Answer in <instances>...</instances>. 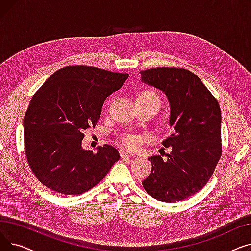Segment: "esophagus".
<instances>
[{"label":"esophagus","mask_w":251,"mask_h":251,"mask_svg":"<svg viewBox=\"0 0 251 251\" xmlns=\"http://www.w3.org/2000/svg\"><path fill=\"white\" fill-rule=\"evenodd\" d=\"M120 155L122 159H124V157H128V156H133V152L132 151H129L128 150H125V149H121L120 150Z\"/></svg>","instance_id":"1"}]
</instances>
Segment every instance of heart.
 Segmentation results:
<instances>
[{
  "label": "heart",
  "mask_w": 251,
  "mask_h": 251,
  "mask_svg": "<svg viewBox=\"0 0 251 251\" xmlns=\"http://www.w3.org/2000/svg\"><path fill=\"white\" fill-rule=\"evenodd\" d=\"M142 96H146V97H149L151 99H153V100H156L160 101V99H159V96H157L154 91L152 90H148L146 92H143V94H141ZM123 142L126 144L127 147H130V148H135L137 144H138V138L134 135H125L123 137Z\"/></svg>",
  "instance_id": "1"
}]
</instances>
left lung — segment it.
Masks as SVG:
<instances>
[{"instance_id":"1","label":"left lung","mask_w":251,"mask_h":251,"mask_svg":"<svg viewBox=\"0 0 251 251\" xmlns=\"http://www.w3.org/2000/svg\"><path fill=\"white\" fill-rule=\"evenodd\" d=\"M141 81L165 92L173 132L162 144L172 151L166 159L152 155L142 185L153 199L175 202L201 190L212 177L222 154L221 109L194 73L157 67L140 72Z\"/></svg>"}]
</instances>
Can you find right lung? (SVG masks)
<instances>
[{"instance_id":"obj_1","label":"right lung","mask_w":251,"mask_h":251,"mask_svg":"<svg viewBox=\"0 0 251 251\" xmlns=\"http://www.w3.org/2000/svg\"><path fill=\"white\" fill-rule=\"evenodd\" d=\"M128 77L97 67L67 66L35 92L23 120L25 154L46 187L67 195L83 193L120 159L108 144L97 151L84 150L82 139L83 131L96 126L105 98Z\"/></svg>"}]
</instances>
